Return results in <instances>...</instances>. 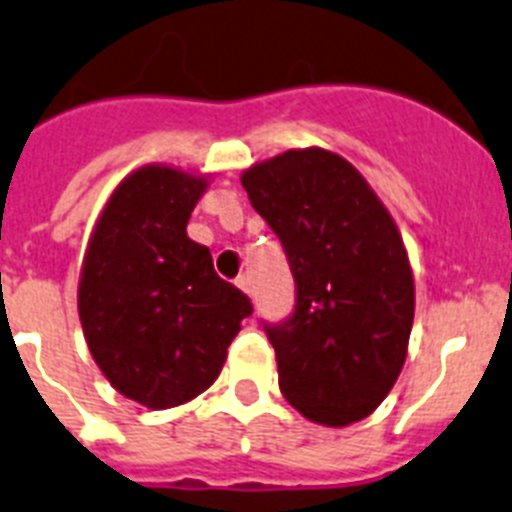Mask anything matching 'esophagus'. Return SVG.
<instances>
[{"label":"esophagus","instance_id":"1","mask_svg":"<svg viewBox=\"0 0 512 512\" xmlns=\"http://www.w3.org/2000/svg\"><path fill=\"white\" fill-rule=\"evenodd\" d=\"M236 286H239V289H242L247 296H252V278H249V276L236 278Z\"/></svg>","mask_w":512,"mask_h":512}]
</instances>
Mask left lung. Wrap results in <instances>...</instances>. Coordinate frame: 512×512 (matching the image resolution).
<instances>
[{
  "label": "left lung",
  "mask_w": 512,
  "mask_h": 512,
  "mask_svg": "<svg viewBox=\"0 0 512 512\" xmlns=\"http://www.w3.org/2000/svg\"><path fill=\"white\" fill-rule=\"evenodd\" d=\"M281 239L296 286L289 320L265 325L283 398L309 422L346 427L385 401L414 325V276L388 208L322 148L286 150L242 174Z\"/></svg>",
  "instance_id": "1"
}]
</instances>
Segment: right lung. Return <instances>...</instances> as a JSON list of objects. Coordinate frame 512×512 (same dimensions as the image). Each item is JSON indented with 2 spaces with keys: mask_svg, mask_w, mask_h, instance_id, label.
Returning <instances> with one entry per match:
<instances>
[{
  "mask_svg": "<svg viewBox=\"0 0 512 512\" xmlns=\"http://www.w3.org/2000/svg\"><path fill=\"white\" fill-rule=\"evenodd\" d=\"M208 179L150 163L101 210L77 286L85 341L106 380L148 409L208 390L252 304L187 236Z\"/></svg>",
  "mask_w": 512,
  "mask_h": 512,
  "instance_id": "right-lung-1",
  "label": "right lung"
}]
</instances>
